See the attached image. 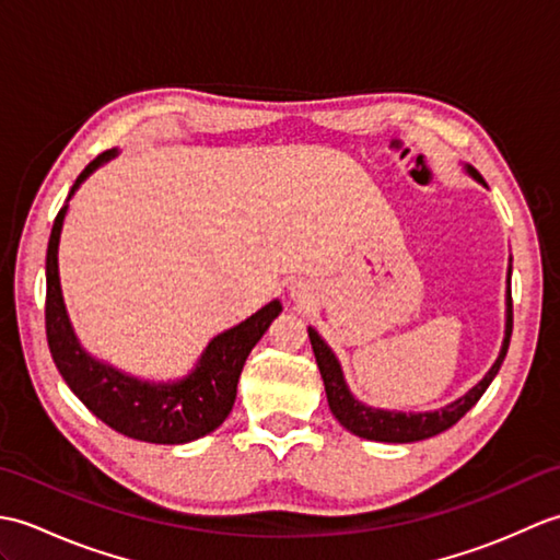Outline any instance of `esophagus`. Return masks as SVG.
I'll list each match as a JSON object with an SVG mask.
<instances>
[{"instance_id": "esophagus-1", "label": "esophagus", "mask_w": 560, "mask_h": 560, "mask_svg": "<svg viewBox=\"0 0 560 560\" xmlns=\"http://www.w3.org/2000/svg\"><path fill=\"white\" fill-rule=\"evenodd\" d=\"M291 293L295 295V299H303V293H301V289H295V287H293V291H291Z\"/></svg>"}]
</instances>
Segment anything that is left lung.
Returning a JSON list of instances; mask_svg holds the SVG:
<instances>
[{
    "instance_id": "1",
    "label": "left lung",
    "mask_w": 560,
    "mask_h": 560,
    "mask_svg": "<svg viewBox=\"0 0 560 560\" xmlns=\"http://www.w3.org/2000/svg\"><path fill=\"white\" fill-rule=\"evenodd\" d=\"M467 173L474 177V180L486 187V180L479 175V171H474L471 165H467ZM307 335H311L315 361L319 368V375H323L329 409H331V413H335V419L343 428H347V431H351L359 438H365V440H377V443H416V440L433 438V435L443 433V431H447V428L455 425L462 416L481 399L483 392L489 389V385L493 383L498 371H501V363L505 361V353L510 347V335H513V295H510V269H508V295H505V337H503L501 353H498V359L491 365V371L483 375L479 385H474L467 395L455 399V401H450L447 407L438 409V411L404 413V411L365 407L363 401H359L351 395V389L347 385V380H343L341 365L337 361L335 351L327 347L325 339L319 337L313 327H307Z\"/></svg>"
}]
</instances>
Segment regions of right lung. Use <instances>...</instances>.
<instances>
[{"label": "right lung", "mask_w": 560, "mask_h": 560, "mask_svg": "<svg viewBox=\"0 0 560 560\" xmlns=\"http://www.w3.org/2000/svg\"><path fill=\"white\" fill-rule=\"evenodd\" d=\"M115 153L113 149L93 159L71 185L67 199H71L93 171L115 159ZM67 209V205L59 209L52 223L45 259V331L59 375L93 416L127 438L156 445H183L217 431L233 409L237 380H241L249 351L269 329L273 317L281 313V303L271 301L249 315L245 323L213 337L205 353L199 355L192 373L183 380L149 383V380L127 375L86 353L69 323L57 267L59 233H62Z\"/></svg>", "instance_id": "1"}]
</instances>
